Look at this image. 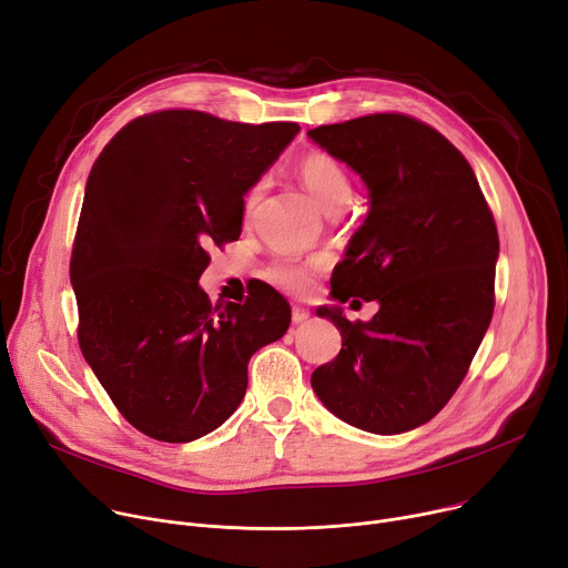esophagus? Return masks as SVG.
<instances>
[{
  "mask_svg": "<svg viewBox=\"0 0 568 568\" xmlns=\"http://www.w3.org/2000/svg\"><path fill=\"white\" fill-rule=\"evenodd\" d=\"M308 317H311V313H308L306 308L292 306V322H294V324H304V322H308Z\"/></svg>",
  "mask_w": 568,
  "mask_h": 568,
  "instance_id": "esophagus-1",
  "label": "esophagus"
}]
</instances>
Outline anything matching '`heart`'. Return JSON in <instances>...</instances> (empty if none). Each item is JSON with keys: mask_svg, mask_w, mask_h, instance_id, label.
Returning a JSON list of instances; mask_svg holds the SVG:
<instances>
[{"mask_svg": "<svg viewBox=\"0 0 568 568\" xmlns=\"http://www.w3.org/2000/svg\"><path fill=\"white\" fill-rule=\"evenodd\" d=\"M296 173L326 212L331 214L339 212L352 201L354 184L347 169L333 155L324 153V150H311V153L301 158L296 164ZM262 192H264L262 180L253 182L246 189L244 194L246 216H251L253 210L257 207ZM324 267H326L324 257H308V260L274 257L267 267H264V278L287 294H304L311 287L313 278L324 272Z\"/></svg>", "mask_w": 568, "mask_h": 568, "instance_id": "1", "label": "heart"}]
</instances>
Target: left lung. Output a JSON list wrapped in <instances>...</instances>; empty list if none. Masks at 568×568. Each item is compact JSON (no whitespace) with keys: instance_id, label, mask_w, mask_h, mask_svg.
<instances>
[{"instance_id":"1","label":"left lung","mask_w":568,"mask_h":568,"mask_svg":"<svg viewBox=\"0 0 568 568\" xmlns=\"http://www.w3.org/2000/svg\"><path fill=\"white\" fill-rule=\"evenodd\" d=\"M369 189V214L331 292L379 301L369 322L322 308L343 349L313 372L324 406L358 429L402 434L429 423L462 386L496 306L498 229L468 160L406 113L308 132Z\"/></svg>"}]
</instances>
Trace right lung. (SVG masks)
<instances>
[{
	"mask_svg": "<svg viewBox=\"0 0 568 568\" xmlns=\"http://www.w3.org/2000/svg\"><path fill=\"white\" fill-rule=\"evenodd\" d=\"M296 132L162 109L116 132L91 169L70 255L78 339L113 406L150 438L189 443L229 420L248 358L290 326L267 283L212 306L199 278L207 248L240 237L246 189Z\"/></svg>",
	"mask_w": 568,
	"mask_h": 568,
	"instance_id": "right-lung-1",
	"label": "right lung"
}]
</instances>
